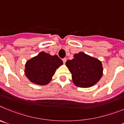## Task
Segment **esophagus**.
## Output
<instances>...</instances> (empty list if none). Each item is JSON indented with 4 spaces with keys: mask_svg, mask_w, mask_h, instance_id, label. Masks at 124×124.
<instances>
[{
    "mask_svg": "<svg viewBox=\"0 0 124 124\" xmlns=\"http://www.w3.org/2000/svg\"><path fill=\"white\" fill-rule=\"evenodd\" d=\"M66 60H67V59L66 58H64L63 59V63H64V64H65V63L66 62Z\"/></svg>",
    "mask_w": 124,
    "mask_h": 124,
    "instance_id": "1",
    "label": "esophagus"
}]
</instances>
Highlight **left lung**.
<instances>
[{
  "label": "left lung",
  "instance_id": "left-lung-1",
  "mask_svg": "<svg viewBox=\"0 0 124 124\" xmlns=\"http://www.w3.org/2000/svg\"><path fill=\"white\" fill-rule=\"evenodd\" d=\"M66 65L71 73L73 83L78 87H91L102 76L101 62L83 52L74 54V58L68 60Z\"/></svg>",
  "mask_w": 124,
  "mask_h": 124
}]
</instances>
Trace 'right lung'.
Instances as JSON below:
<instances>
[{
    "label": "right lung",
    "instance_id": "obj_1",
    "mask_svg": "<svg viewBox=\"0 0 124 124\" xmlns=\"http://www.w3.org/2000/svg\"><path fill=\"white\" fill-rule=\"evenodd\" d=\"M63 63L57 55L51 56L42 51L27 61L25 64V75L35 84L46 85L50 83L56 70Z\"/></svg>",
    "mask_w": 124,
    "mask_h": 124
}]
</instances>
